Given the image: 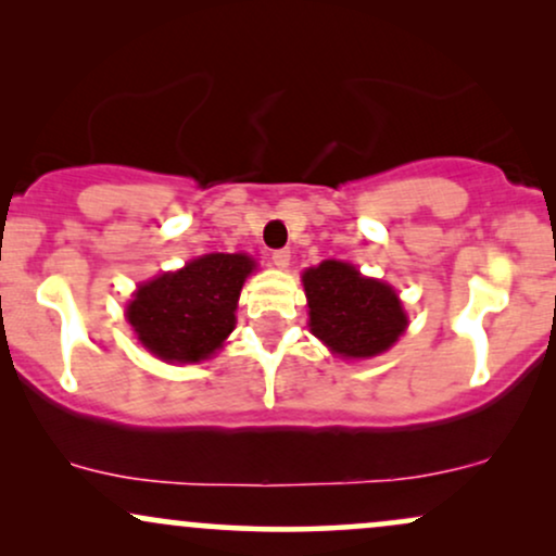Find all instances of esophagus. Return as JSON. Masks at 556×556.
Instances as JSON below:
<instances>
[{"mask_svg": "<svg viewBox=\"0 0 556 556\" xmlns=\"http://www.w3.org/2000/svg\"><path fill=\"white\" fill-rule=\"evenodd\" d=\"M271 261L274 266H279V269H287V266H290V251H287V248H282V251H274Z\"/></svg>", "mask_w": 556, "mask_h": 556, "instance_id": "34e87169", "label": "esophagus"}]
</instances>
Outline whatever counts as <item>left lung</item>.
Here are the masks:
<instances>
[{
	"label": "left lung",
	"mask_w": 556,
	"mask_h": 556,
	"mask_svg": "<svg viewBox=\"0 0 556 556\" xmlns=\"http://www.w3.org/2000/svg\"><path fill=\"white\" fill-rule=\"evenodd\" d=\"M311 308V331L342 358L384 353L405 331L407 318L394 290L361 277L342 261H324L303 274Z\"/></svg>",
	"instance_id": "left-lung-1"
}]
</instances>
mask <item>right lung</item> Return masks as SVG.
<instances>
[{
  "label": "right lung",
  "mask_w": 556,
  "mask_h": 556,
  "mask_svg": "<svg viewBox=\"0 0 556 556\" xmlns=\"http://www.w3.org/2000/svg\"><path fill=\"white\" fill-rule=\"evenodd\" d=\"M251 271L253 261L242 253H208L138 287L127 321L162 361H206L235 329V308Z\"/></svg>",
  "instance_id": "add662e5"
}]
</instances>
